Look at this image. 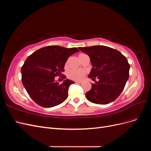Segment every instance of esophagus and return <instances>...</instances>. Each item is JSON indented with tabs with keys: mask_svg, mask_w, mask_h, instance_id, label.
I'll return each mask as SVG.
<instances>
[{
	"mask_svg": "<svg viewBox=\"0 0 151 151\" xmlns=\"http://www.w3.org/2000/svg\"><path fill=\"white\" fill-rule=\"evenodd\" d=\"M76 84H79V85L83 84V83H81V82H79V81H76Z\"/></svg>",
	"mask_w": 151,
	"mask_h": 151,
	"instance_id": "obj_1",
	"label": "esophagus"
}]
</instances>
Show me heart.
Masks as SVG:
<instances>
[{
	"instance_id": "1",
	"label": "heart",
	"mask_w": 151,
	"mask_h": 151,
	"mask_svg": "<svg viewBox=\"0 0 151 151\" xmlns=\"http://www.w3.org/2000/svg\"><path fill=\"white\" fill-rule=\"evenodd\" d=\"M87 55L84 53H81L79 55V58H81L84 56ZM67 66V62L65 63V67ZM86 75V72L84 70L81 69H72L69 70L67 73V77L68 79L74 81H81L84 78Z\"/></svg>"
}]
</instances>
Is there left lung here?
I'll list each match as a JSON object with an SVG mask.
<instances>
[{
  "mask_svg": "<svg viewBox=\"0 0 151 151\" xmlns=\"http://www.w3.org/2000/svg\"><path fill=\"white\" fill-rule=\"evenodd\" d=\"M81 52L88 55L93 66L89 75L95 81L86 96L95 104H106L119 96L129 77L130 64L126 57L112 48L98 45L79 47Z\"/></svg>",
  "mask_w": 151,
  "mask_h": 151,
  "instance_id": "left-lung-1",
  "label": "left lung"
}]
</instances>
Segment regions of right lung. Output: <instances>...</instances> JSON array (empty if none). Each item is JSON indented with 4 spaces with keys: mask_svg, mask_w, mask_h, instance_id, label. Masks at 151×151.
<instances>
[{
    "mask_svg": "<svg viewBox=\"0 0 151 151\" xmlns=\"http://www.w3.org/2000/svg\"><path fill=\"white\" fill-rule=\"evenodd\" d=\"M79 52L77 48L47 46L26 58L21 67V80L31 98L40 106L50 108L63 103L68 96L69 86L74 82L66 79L62 84L55 77L66 78L62 73L68 58Z\"/></svg>",
    "mask_w": 151,
    "mask_h": 151,
    "instance_id": "1",
    "label": "right lung"
}]
</instances>
